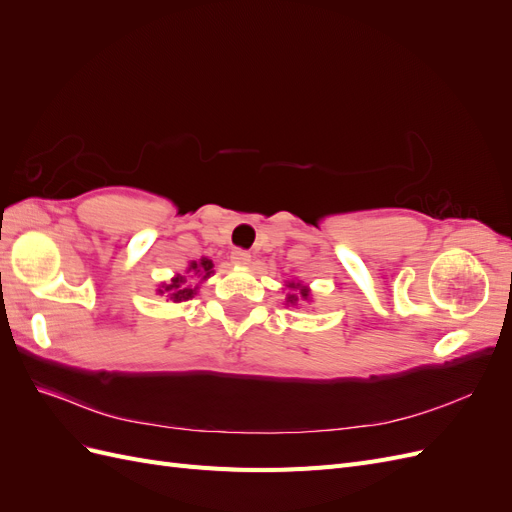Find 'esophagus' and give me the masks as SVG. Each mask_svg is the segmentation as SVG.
Wrapping results in <instances>:
<instances>
[{
    "instance_id": "obj_1",
    "label": "esophagus",
    "mask_w": 512,
    "mask_h": 512,
    "mask_svg": "<svg viewBox=\"0 0 512 512\" xmlns=\"http://www.w3.org/2000/svg\"><path fill=\"white\" fill-rule=\"evenodd\" d=\"M230 260L235 262V265H250L252 254L247 250H241V247H235V250L230 252Z\"/></svg>"
}]
</instances>
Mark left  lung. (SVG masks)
<instances>
[{"mask_svg": "<svg viewBox=\"0 0 512 512\" xmlns=\"http://www.w3.org/2000/svg\"><path fill=\"white\" fill-rule=\"evenodd\" d=\"M290 288H299V290H301V297L307 299L309 292H307L305 286H301V284H290ZM288 301H290V303H297V294H288Z\"/></svg>", "mask_w": 512, "mask_h": 512, "instance_id": "1", "label": "left lung"}]
</instances>
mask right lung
<instances>
[{
    "label": "right lung",
    "instance_id": "right-lung-1",
    "mask_svg": "<svg viewBox=\"0 0 512 512\" xmlns=\"http://www.w3.org/2000/svg\"><path fill=\"white\" fill-rule=\"evenodd\" d=\"M211 269H213V262H211L209 258H200V262H192V265H190V271L203 273V277H209V275H211ZM164 290H168V297L173 299L175 303L190 299V297H194V294H196V288H188V286H185V277H181V275L175 277L173 284L164 286ZM160 292H162V290H160Z\"/></svg>",
    "mask_w": 512,
    "mask_h": 512
}]
</instances>
